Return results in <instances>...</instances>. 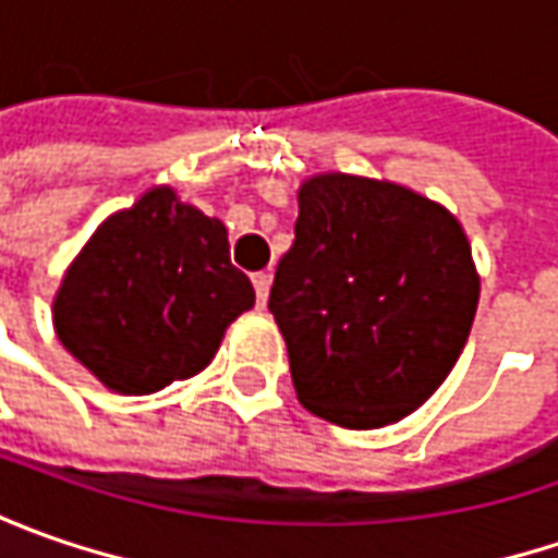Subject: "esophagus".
Instances as JSON below:
<instances>
[{
  "label": "esophagus",
  "mask_w": 558,
  "mask_h": 558,
  "mask_svg": "<svg viewBox=\"0 0 558 558\" xmlns=\"http://www.w3.org/2000/svg\"><path fill=\"white\" fill-rule=\"evenodd\" d=\"M251 282H254V291H257V307H264L269 298V282H272V276H269V272H254Z\"/></svg>",
  "instance_id": "obj_1"
}]
</instances>
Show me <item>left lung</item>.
I'll return each instance as SVG.
<instances>
[{
    "mask_svg": "<svg viewBox=\"0 0 558 558\" xmlns=\"http://www.w3.org/2000/svg\"><path fill=\"white\" fill-rule=\"evenodd\" d=\"M478 294L469 235L444 204L338 170L304 180L269 291L301 407L344 428L410 416L457 366Z\"/></svg>",
    "mask_w": 558,
    "mask_h": 558,
    "instance_id": "left-lung-1",
    "label": "left lung"
}]
</instances>
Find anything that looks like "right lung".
<instances>
[{"label": "right lung", "mask_w": 558, "mask_h": 558, "mask_svg": "<svg viewBox=\"0 0 558 558\" xmlns=\"http://www.w3.org/2000/svg\"><path fill=\"white\" fill-rule=\"evenodd\" d=\"M254 289L229 232L177 189L151 185L105 217L52 298L64 351L118 395H155L198 375Z\"/></svg>", "instance_id": "1"}]
</instances>
